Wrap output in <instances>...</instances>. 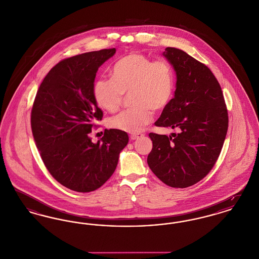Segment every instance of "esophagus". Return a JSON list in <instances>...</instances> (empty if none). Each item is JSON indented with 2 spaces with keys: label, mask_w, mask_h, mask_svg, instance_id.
Here are the masks:
<instances>
[{
  "label": "esophagus",
  "mask_w": 259,
  "mask_h": 259,
  "mask_svg": "<svg viewBox=\"0 0 259 259\" xmlns=\"http://www.w3.org/2000/svg\"><path fill=\"white\" fill-rule=\"evenodd\" d=\"M142 137H144V134H141V133H138V134H132V135L130 136L131 140H133V141L138 140V139H140V138H142Z\"/></svg>",
  "instance_id": "34e87169"
}]
</instances>
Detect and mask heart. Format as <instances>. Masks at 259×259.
Segmentation results:
<instances>
[{"label": "heart", "mask_w": 259, "mask_h": 259, "mask_svg": "<svg viewBox=\"0 0 259 259\" xmlns=\"http://www.w3.org/2000/svg\"><path fill=\"white\" fill-rule=\"evenodd\" d=\"M111 78H100L93 87L97 104L107 111H116L124 94L132 92V109L112 116V129L140 133L152 121V111H163L172 98L175 79L172 67L165 60L151 61L142 53H130L116 62Z\"/></svg>", "instance_id": "heart-1"}]
</instances>
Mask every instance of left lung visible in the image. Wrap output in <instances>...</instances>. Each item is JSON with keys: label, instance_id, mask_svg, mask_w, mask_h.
<instances>
[{"label": "left lung", "instance_id": "1", "mask_svg": "<svg viewBox=\"0 0 259 259\" xmlns=\"http://www.w3.org/2000/svg\"><path fill=\"white\" fill-rule=\"evenodd\" d=\"M176 72L175 96L155 125L180 130L172 136L149 133L148 164L165 185L185 188L204 179L222 151L228 113L222 88L203 63L167 48L162 53Z\"/></svg>", "mask_w": 259, "mask_h": 259}]
</instances>
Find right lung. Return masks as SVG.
<instances>
[{
    "mask_svg": "<svg viewBox=\"0 0 259 259\" xmlns=\"http://www.w3.org/2000/svg\"><path fill=\"white\" fill-rule=\"evenodd\" d=\"M115 49L64 59L44 78L31 112L32 133L50 175L76 192L98 189L117 166L129 141L126 132L110 129L96 144L89 137L103 111L94 98L99 68Z\"/></svg>",
    "mask_w": 259,
    "mask_h": 259,
    "instance_id": "add662e5",
    "label": "right lung"
}]
</instances>
